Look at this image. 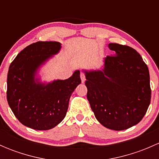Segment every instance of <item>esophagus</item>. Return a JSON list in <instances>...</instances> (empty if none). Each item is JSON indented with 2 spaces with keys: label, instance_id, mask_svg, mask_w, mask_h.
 Listing matches in <instances>:
<instances>
[{
  "label": "esophagus",
  "instance_id": "1",
  "mask_svg": "<svg viewBox=\"0 0 159 159\" xmlns=\"http://www.w3.org/2000/svg\"><path fill=\"white\" fill-rule=\"evenodd\" d=\"M80 76H81V82L84 83V81H85V76H84V74L83 73V72H81V75H80Z\"/></svg>",
  "mask_w": 159,
  "mask_h": 159
}]
</instances>
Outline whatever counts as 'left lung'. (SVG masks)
Here are the masks:
<instances>
[{
	"instance_id": "8db88e82",
	"label": "left lung",
	"mask_w": 159,
	"mask_h": 159,
	"mask_svg": "<svg viewBox=\"0 0 159 159\" xmlns=\"http://www.w3.org/2000/svg\"><path fill=\"white\" fill-rule=\"evenodd\" d=\"M102 70H83L87 98L96 119L107 129H128L140 122L151 102L148 66L132 48L110 43Z\"/></svg>"
}]
</instances>
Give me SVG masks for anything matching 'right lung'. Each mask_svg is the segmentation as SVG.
Segmentation results:
<instances>
[{"instance_id": "obj_1", "label": "right lung", "mask_w": 159, "mask_h": 159, "mask_svg": "<svg viewBox=\"0 0 159 159\" xmlns=\"http://www.w3.org/2000/svg\"><path fill=\"white\" fill-rule=\"evenodd\" d=\"M61 48L57 41H38L22 50L9 67L7 102L18 121L32 129L49 130L61 122L70 95L81 83L79 70L68 79L41 82L38 70Z\"/></svg>"}]
</instances>
